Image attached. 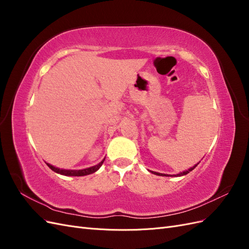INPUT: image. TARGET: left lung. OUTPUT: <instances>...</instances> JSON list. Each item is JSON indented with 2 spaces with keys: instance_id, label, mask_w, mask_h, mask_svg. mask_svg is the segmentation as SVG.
Listing matches in <instances>:
<instances>
[{
  "instance_id": "left-lung-1",
  "label": "left lung",
  "mask_w": 249,
  "mask_h": 249,
  "mask_svg": "<svg viewBox=\"0 0 249 249\" xmlns=\"http://www.w3.org/2000/svg\"><path fill=\"white\" fill-rule=\"evenodd\" d=\"M199 163H197L196 165H194L193 167H191L190 169H188V170H185V171H183V172H180V173H178V175H165V173H160V172H156V171H150L152 173H154V175H157V176H161V177H182V176H185V175H187V173H189L190 171H192L195 167L197 166Z\"/></svg>"
}]
</instances>
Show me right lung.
<instances>
[{"label":"right lung","instance_id":"right-lung-1","mask_svg":"<svg viewBox=\"0 0 249 249\" xmlns=\"http://www.w3.org/2000/svg\"><path fill=\"white\" fill-rule=\"evenodd\" d=\"M105 159L100 162L97 165H95V166H92V167H89V168H85V169H80V170H70V169H60L58 167H55L53 166V165L47 163L48 166L53 170L55 171L57 173H60V175L62 176H67V177H83V176H87V175H91V173L95 172L96 170H99L100 167L103 165Z\"/></svg>","mask_w":249,"mask_h":249}]
</instances>
